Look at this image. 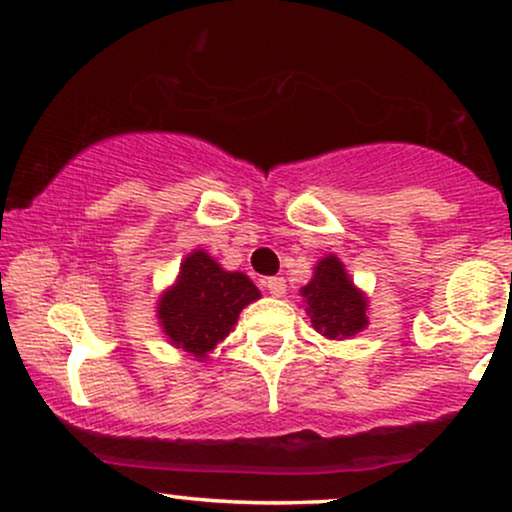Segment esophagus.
<instances>
[{"mask_svg":"<svg viewBox=\"0 0 512 512\" xmlns=\"http://www.w3.org/2000/svg\"><path fill=\"white\" fill-rule=\"evenodd\" d=\"M262 286L267 288V291L272 293L274 298H281V295L286 293V279H283V276H272V279H264Z\"/></svg>","mask_w":512,"mask_h":512,"instance_id":"34e87169","label":"esophagus"}]
</instances>
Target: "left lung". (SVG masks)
Listing matches in <instances>:
<instances>
[{"instance_id":"left-lung-1","label":"left lung","mask_w":512,"mask_h":512,"mask_svg":"<svg viewBox=\"0 0 512 512\" xmlns=\"http://www.w3.org/2000/svg\"><path fill=\"white\" fill-rule=\"evenodd\" d=\"M300 295L315 331L329 341H343L367 329V293L355 286L346 272V264L334 252L315 264L312 279L300 288Z\"/></svg>"}]
</instances>
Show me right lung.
Returning <instances> with one entry per match:
<instances>
[{"mask_svg": "<svg viewBox=\"0 0 512 512\" xmlns=\"http://www.w3.org/2000/svg\"><path fill=\"white\" fill-rule=\"evenodd\" d=\"M260 298L250 276L226 272L207 250L197 248L159 295L157 322L171 346L202 362L231 334L240 312Z\"/></svg>", "mask_w": 512, "mask_h": 512, "instance_id": "1", "label": "right lung"}]
</instances>
